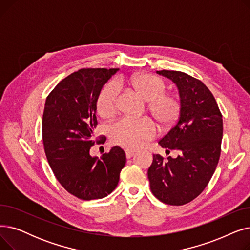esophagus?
I'll use <instances>...</instances> for the list:
<instances>
[{
	"instance_id": "esophagus-1",
	"label": "esophagus",
	"mask_w": 250,
	"mask_h": 250,
	"mask_svg": "<svg viewBox=\"0 0 250 250\" xmlns=\"http://www.w3.org/2000/svg\"><path fill=\"white\" fill-rule=\"evenodd\" d=\"M135 151H133V150H125V156H126V158L127 159H130L132 158V157L135 155Z\"/></svg>"
}]
</instances>
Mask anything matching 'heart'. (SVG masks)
Masks as SVG:
<instances>
[{
	"instance_id": "heart-1",
	"label": "heart",
	"mask_w": 250,
	"mask_h": 250,
	"mask_svg": "<svg viewBox=\"0 0 250 250\" xmlns=\"http://www.w3.org/2000/svg\"><path fill=\"white\" fill-rule=\"evenodd\" d=\"M129 85L146 101H149V110L161 125L173 124L179 114L178 99L165 93V83L162 79L151 74H136L129 78ZM121 88L116 81H110L102 89L98 98L97 108L100 115L109 117L118 106ZM156 127L148 118L125 117L110 127V138L113 143L127 149H136L146 141L154 138Z\"/></svg>"
}]
</instances>
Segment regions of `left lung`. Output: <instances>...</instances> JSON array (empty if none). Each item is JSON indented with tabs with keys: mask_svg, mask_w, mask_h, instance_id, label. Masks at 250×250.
Instances as JSON below:
<instances>
[{
	"mask_svg": "<svg viewBox=\"0 0 250 250\" xmlns=\"http://www.w3.org/2000/svg\"><path fill=\"white\" fill-rule=\"evenodd\" d=\"M177 87L180 110L175 125L159 141L176 150V158L153 154L148 169L152 193L164 204L181 206L202 193L221 154L223 120L212 92L200 80L178 71H157Z\"/></svg>",
	"mask_w": 250,
	"mask_h": 250,
	"instance_id": "8db88e82",
	"label": "left lung"
}]
</instances>
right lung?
Wrapping results in <instances>:
<instances>
[{
	"instance_id": "1",
	"label": "right lung",
	"mask_w": 250,
	"mask_h": 250,
	"mask_svg": "<svg viewBox=\"0 0 250 250\" xmlns=\"http://www.w3.org/2000/svg\"><path fill=\"white\" fill-rule=\"evenodd\" d=\"M118 69H82L50 92L42 116V140L49 166L63 188L84 201L105 198L116 188L125 154L112 147L90 155L97 125V100Z\"/></svg>"
}]
</instances>
